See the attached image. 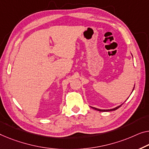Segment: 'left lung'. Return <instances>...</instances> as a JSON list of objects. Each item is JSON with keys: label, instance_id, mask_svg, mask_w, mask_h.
Returning a JSON list of instances; mask_svg holds the SVG:
<instances>
[{"label": "left lung", "instance_id": "1", "mask_svg": "<svg viewBox=\"0 0 149 149\" xmlns=\"http://www.w3.org/2000/svg\"><path fill=\"white\" fill-rule=\"evenodd\" d=\"M134 88H133V90H134ZM133 90H132V91H133ZM123 104H121V105L117 106V107H116V108H112V109H110V110H101V109H98V108H94V107H91V108H92L93 109H94V110H97V111H100V112H108V111H113V110H117L118 108H119L120 107V106H121L122 105H123Z\"/></svg>", "mask_w": 149, "mask_h": 149}]
</instances>
